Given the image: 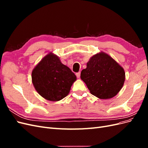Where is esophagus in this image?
Segmentation results:
<instances>
[{
    "instance_id": "obj_1",
    "label": "esophagus",
    "mask_w": 148,
    "mask_h": 148,
    "mask_svg": "<svg viewBox=\"0 0 148 148\" xmlns=\"http://www.w3.org/2000/svg\"><path fill=\"white\" fill-rule=\"evenodd\" d=\"M80 72H78V73H76V76H77V77L78 78H79V77H80Z\"/></svg>"
}]
</instances>
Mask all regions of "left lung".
<instances>
[{
  "mask_svg": "<svg viewBox=\"0 0 148 148\" xmlns=\"http://www.w3.org/2000/svg\"><path fill=\"white\" fill-rule=\"evenodd\" d=\"M80 77L91 95L108 99L117 95L123 87L125 73L113 58L101 52L90 58Z\"/></svg>",
  "mask_w": 148,
  "mask_h": 148,
  "instance_id": "8db88e82",
  "label": "left lung"
}]
</instances>
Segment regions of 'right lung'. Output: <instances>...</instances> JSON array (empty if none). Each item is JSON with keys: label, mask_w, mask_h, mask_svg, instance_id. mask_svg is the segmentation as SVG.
Returning a JSON list of instances; mask_svg holds the SVG:
<instances>
[{"label": "right lung", "mask_w": 148, "mask_h": 148, "mask_svg": "<svg viewBox=\"0 0 148 148\" xmlns=\"http://www.w3.org/2000/svg\"><path fill=\"white\" fill-rule=\"evenodd\" d=\"M36 91L44 99L59 101L69 95L77 77L59 57L50 52L36 65L31 73Z\"/></svg>", "instance_id": "obj_1"}]
</instances>
